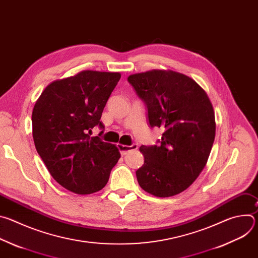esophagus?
I'll list each match as a JSON object with an SVG mask.
<instances>
[{"label":"esophagus","mask_w":258,"mask_h":258,"mask_svg":"<svg viewBox=\"0 0 258 258\" xmlns=\"http://www.w3.org/2000/svg\"><path fill=\"white\" fill-rule=\"evenodd\" d=\"M117 148L120 152V154L123 156L125 154H127L131 151L137 150L138 149V144H132L131 146H126V145H121V144H117Z\"/></svg>","instance_id":"1"}]
</instances>
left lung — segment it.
I'll list each match as a JSON object with an SVG mask.
<instances>
[{"instance_id": "1", "label": "left lung", "mask_w": 258, "mask_h": 258, "mask_svg": "<svg viewBox=\"0 0 258 258\" xmlns=\"http://www.w3.org/2000/svg\"><path fill=\"white\" fill-rule=\"evenodd\" d=\"M127 82L147 107L149 125L164 130L158 145L140 147L145 159L136 171L139 185L156 197L185 191L204 168L215 137L208 96L195 81L174 71L137 73Z\"/></svg>"}]
</instances>
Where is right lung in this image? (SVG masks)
<instances>
[{"label":"right lung","instance_id":"add662e5","mask_svg":"<svg viewBox=\"0 0 258 258\" xmlns=\"http://www.w3.org/2000/svg\"><path fill=\"white\" fill-rule=\"evenodd\" d=\"M118 72L82 71L49 85L36 101L31 121L35 149L54 179L81 195L105 187L120 153L115 145L91 137L117 83Z\"/></svg>","mask_w":258,"mask_h":258}]
</instances>
